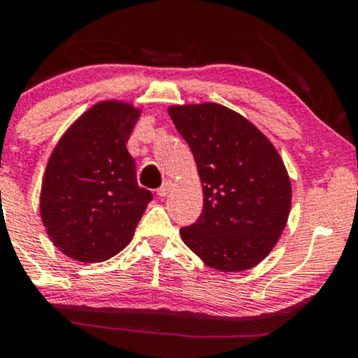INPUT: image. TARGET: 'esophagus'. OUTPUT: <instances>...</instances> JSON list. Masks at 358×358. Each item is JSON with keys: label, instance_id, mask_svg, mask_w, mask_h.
Segmentation results:
<instances>
[{"label": "esophagus", "instance_id": "1", "mask_svg": "<svg viewBox=\"0 0 358 358\" xmlns=\"http://www.w3.org/2000/svg\"><path fill=\"white\" fill-rule=\"evenodd\" d=\"M171 187H173V185H171V182H165V183L162 185V187L158 188V190H156V195H158V196H166L168 193H170Z\"/></svg>", "mask_w": 358, "mask_h": 358}]
</instances>
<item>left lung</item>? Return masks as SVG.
Returning a JSON list of instances; mask_svg holds the SVG:
<instances>
[{
    "label": "left lung",
    "mask_w": 358,
    "mask_h": 358,
    "mask_svg": "<svg viewBox=\"0 0 358 358\" xmlns=\"http://www.w3.org/2000/svg\"><path fill=\"white\" fill-rule=\"evenodd\" d=\"M203 185V210L180 229L207 266L234 273L259 264L285 229L291 182L276 148L245 117L220 104L173 106Z\"/></svg>",
    "instance_id": "left-lung-1"
}]
</instances>
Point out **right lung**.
<instances>
[{"instance_id":"add662e5","label":"right lung","mask_w":358,"mask_h":358,"mask_svg":"<svg viewBox=\"0 0 358 358\" xmlns=\"http://www.w3.org/2000/svg\"><path fill=\"white\" fill-rule=\"evenodd\" d=\"M139 109L99 102L62 136L43 175L40 213L65 256L82 262L113 257L133 239L153 193L136 182L126 143Z\"/></svg>"}]
</instances>
